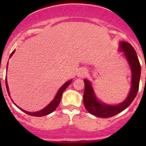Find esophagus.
<instances>
[{
	"instance_id": "1",
	"label": "esophagus",
	"mask_w": 146,
	"mask_h": 146,
	"mask_svg": "<svg viewBox=\"0 0 146 146\" xmlns=\"http://www.w3.org/2000/svg\"><path fill=\"white\" fill-rule=\"evenodd\" d=\"M87 70L85 68H80L78 72V77H84L86 75Z\"/></svg>"
}]
</instances>
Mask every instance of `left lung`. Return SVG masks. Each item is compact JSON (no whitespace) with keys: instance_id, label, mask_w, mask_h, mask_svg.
<instances>
[{"instance_id":"obj_1","label":"left lung","mask_w":146,"mask_h":146,"mask_svg":"<svg viewBox=\"0 0 146 146\" xmlns=\"http://www.w3.org/2000/svg\"><path fill=\"white\" fill-rule=\"evenodd\" d=\"M119 50L123 51L125 57L129 62L132 73L131 88L127 98L117 105H110L101 102L98 100L94 92L93 88L89 80H84L85 91L83 95V103L85 109L90 114L102 117L109 118L127 108L136 98L139 88L140 78H141V65L133 47L126 42L119 43Z\"/></svg>"}]
</instances>
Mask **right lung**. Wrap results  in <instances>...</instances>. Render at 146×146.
Wrapping results in <instances>:
<instances>
[{
	"instance_id": "obj_1",
	"label": "right lung",
	"mask_w": 146,
	"mask_h": 146,
	"mask_svg": "<svg viewBox=\"0 0 146 146\" xmlns=\"http://www.w3.org/2000/svg\"><path fill=\"white\" fill-rule=\"evenodd\" d=\"M15 51V50H14V51H13V52L11 53V54H10V58L12 56H13V54H14ZM70 82H71V80H68V81H67L66 82V83L64 84V85H63L60 88V89L58 90V92H57L56 95L55 96L54 99L53 100L51 101V102H50L49 104H48V105L46 106V107H44L43 110H40V111H36V112H29V111H25V110H23V109L20 108V107H18L20 110H21L23 111H24L25 113H26V114H28V115L33 116V117H42V116H46V115H47V114H51V113L53 112V111H54V110L56 109V107H58V105L59 104V103H60V101H61V96H62L63 92H64V90L66 89V88H67V87L69 85H70ZM5 85H6V88H7V91H8V95H9V96L10 98L9 88H8V82H7V77H5ZM16 106H17V105H16Z\"/></svg>"
}]
</instances>
